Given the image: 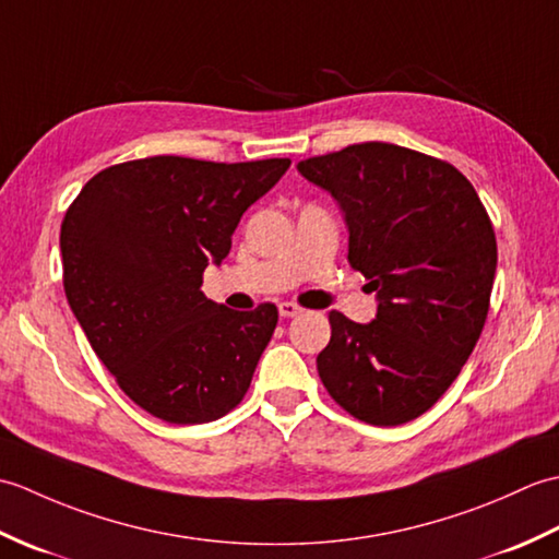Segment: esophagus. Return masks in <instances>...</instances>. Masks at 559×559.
Wrapping results in <instances>:
<instances>
[{
  "instance_id": "34e87169",
  "label": "esophagus",
  "mask_w": 559,
  "mask_h": 559,
  "mask_svg": "<svg viewBox=\"0 0 559 559\" xmlns=\"http://www.w3.org/2000/svg\"><path fill=\"white\" fill-rule=\"evenodd\" d=\"M278 312H281L283 319H293V317L302 314V307L295 305V302H281V305H278Z\"/></svg>"
}]
</instances>
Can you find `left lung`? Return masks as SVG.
Here are the masks:
<instances>
[{
	"label": "left lung",
	"mask_w": 559,
	"mask_h": 559,
	"mask_svg": "<svg viewBox=\"0 0 559 559\" xmlns=\"http://www.w3.org/2000/svg\"><path fill=\"white\" fill-rule=\"evenodd\" d=\"M348 223V261L377 293V319L329 312L317 355L329 396L362 423L394 427L459 377L490 310L497 266L492 221L454 165L384 141L298 163Z\"/></svg>",
	"instance_id": "left-lung-1"
}]
</instances>
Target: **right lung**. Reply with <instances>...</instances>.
<instances>
[{"label":"right lung","instance_id":"add662e5","mask_svg":"<svg viewBox=\"0 0 559 559\" xmlns=\"http://www.w3.org/2000/svg\"><path fill=\"white\" fill-rule=\"evenodd\" d=\"M290 158L153 156L110 165L64 213L62 283L91 348L139 408L175 425L223 418L247 394L276 305L237 312L201 293L242 213Z\"/></svg>","mask_w":559,"mask_h":559}]
</instances>
